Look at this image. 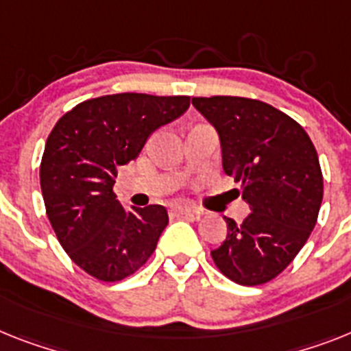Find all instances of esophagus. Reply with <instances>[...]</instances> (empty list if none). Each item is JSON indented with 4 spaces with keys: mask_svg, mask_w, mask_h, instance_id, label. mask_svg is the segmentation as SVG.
<instances>
[{
    "mask_svg": "<svg viewBox=\"0 0 351 351\" xmlns=\"http://www.w3.org/2000/svg\"><path fill=\"white\" fill-rule=\"evenodd\" d=\"M171 214H175V216L196 217V219H198V217L202 216V212H199V210H191V208H185V207H175V208H171Z\"/></svg>",
    "mask_w": 351,
    "mask_h": 351,
    "instance_id": "1",
    "label": "esophagus"
}]
</instances>
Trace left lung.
I'll use <instances>...</instances> for the list:
<instances>
[{
	"label": "left lung",
	"mask_w": 351,
	"mask_h": 351,
	"mask_svg": "<svg viewBox=\"0 0 351 351\" xmlns=\"http://www.w3.org/2000/svg\"><path fill=\"white\" fill-rule=\"evenodd\" d=\"M193 105L219 134L223 169L252 208L241 225L225 217L228 234L210 252L214 264L235 284H266L316 226L323 199L316 148L293 117L258 99L212 96Z\"/></svg>",
	"instance_id": "8db88e82"
}]
</instances>
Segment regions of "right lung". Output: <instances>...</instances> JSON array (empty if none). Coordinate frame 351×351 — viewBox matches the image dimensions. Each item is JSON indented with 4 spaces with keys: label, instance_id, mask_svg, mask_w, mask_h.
<instances>
[{
    "label": "right lung",
    "instance_id": "1",
    "mask_svg": "<svg viewBox=\"0 0 351 351\" xmlns=\"http://www.w3.org/2000/svg\"><path fill=\"white\" fill-rule=\"evenodd\" d=\"M189 105V96L108 94L78 103L53 126L40 162L46 214L71 261L96 280L134 275L157 248L166 208L126 210L114 184L149 135Z\"/></svg>",
    "mask_w": 351,
    "mask_h": 351
}]
</instances>
